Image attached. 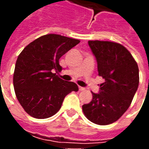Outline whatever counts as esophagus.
Masks as SVG:
<instances>
[{
    "label": "esophagus",
    "instance_id": "1",
    "mask_svg": "<svg viewBox=\"0 0 149 149\" xmlns=\"http://www.w3.org/2000/svg\"><path fill=\"white\" fill-rule=\"evenodd\" d=\"M79 90H80V91H84V90H85V88H83V87H81V86H79Z\"/></svg>",
    "mask_w": 149,
    "mask_h": 149
}]
</instances>
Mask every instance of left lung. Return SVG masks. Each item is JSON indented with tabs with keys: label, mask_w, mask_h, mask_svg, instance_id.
Listing matches in <instances>:
<instances>
[{
	"label": "left lung",
	"mask_w": 149,
	"mask_h": 149,
	"mask_svg": "<svg viewBox=\"0 0 149 149\" xmlns=\"http://www.w3.org/2000/svg\"><path fill=\"white\" fill-rule=\"evenodd\" d=\"M97 61L98 75L104 79L100 93L93 94L82 109L90 121L100 125L116 121L130 106L139 85V68L125 47L112 41L88 40Z\"/></svg>",
	"instance_id": "obj_1"
}]
</instances>
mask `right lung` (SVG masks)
I'll use <instances>...</instances> for the list:
<instances>
[{
    "mask_svg": "<svg viewBox=\"0 0 149 149\" xmlns=\"http://www.w3.org/2000/svg\"><path fill=\"white\" fill-rule=\"evenodd\" d=\"M80 40L47 34L29 44L18 56L13 73L16 97L29 115L49 118L58 112L65 97L78 86L63 81L54 71H61L59 60Z\"/></svg>",
    "mask_w": 149,
    "mask_h": 149,
    "instance_id": "right-lung-1",
    "label": "right lung"
}]
</instances>
